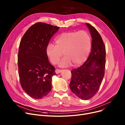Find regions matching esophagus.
<instances>
[{
  "label": "esophagus",
  "instance_id": "esophagus-1",
  "mask_svg": "<svg viewBox=\"0 0 125 125\" xmlns=\"http://www.w3.org/2000/svg\"><path fill=\"white\" fill-rule=\"evenodd\" d=\"M62 71H63V70H61V69H56V70L55 72H56V73L57 74H58V73H62Z\"/></svg>",
  "mask_w": 125,
  "mask_h": 125
}]
</instances>
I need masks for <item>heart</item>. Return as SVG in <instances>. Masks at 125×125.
<instances>
[{"instance_id":"1","label":"heart","mask_w":125,"mask_h":125,"mask_svg":"<svg viewBox=\"0 0 125 125\" xmlns=\"http://www.w3.org/2000/svg\"><path fill=\"white\" fill-rule=\"evenodd\" d=\"M56 45L50 43L47 54L51 62L57 64L63 56L59 66L67 67L73 63L74 66L80 65L87 59L91 49V38L84 30L64 32L55 39Z\"/></svg>"}]
</instances>
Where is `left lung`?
Segmentation results:
<instances>
[{"label": "left lung", "instance_id": "8db88e82", "mask_svg": "<svg viewBox=\"0 0 125 125\" xmlns=\"http://www.w3.org/2000/svg\"><path fill=\"white\" fill-rule=\"evenodd\" d=\"M86 26L92 38L91 52L81 66L71 71L69 87L71 92L82 100H88L99 90L105 73V47L99 32L88 23Z\"/></svg>", "mask_w": 125, "mask_h": 125}]
</instances>
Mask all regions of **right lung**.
<instances>
[{
	"mask_svg": "<svg viewBox=\"0 0 125 125\" xmlns=\"http://www.w3.org/2000/svg\"><path fill=\"white\" fill-rule=\"evenodd\" d=\"M59 27L39 22L25 32L19 45L18 64L21 85L25 92L36 99L47 96L52 90L55 68L47 54L49 42Z\"/></svg>",
	"mask_w": 125,
	"mask_h": 125,
	"instance_id": "1",
	"label": "right lung"
}]
</instances>
